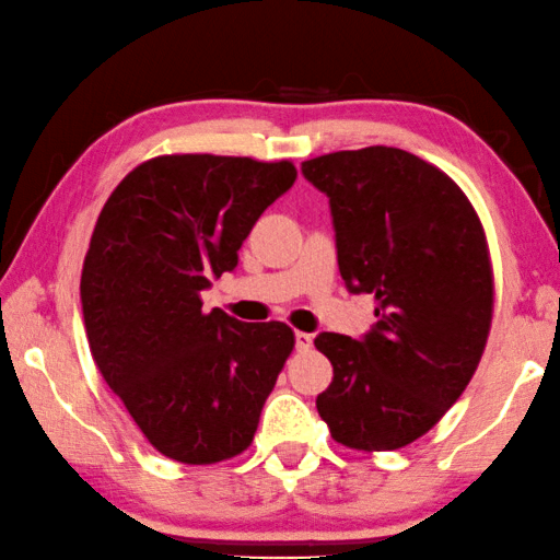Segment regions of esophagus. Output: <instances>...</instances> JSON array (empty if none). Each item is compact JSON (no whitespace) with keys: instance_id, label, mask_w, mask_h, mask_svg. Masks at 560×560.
<instances>
[{"instance_id":"34e87169","label":"esophagus","mask_w":560,"mask_h":560,"mask_svg":"<svg viewBox=\"0 0 560 560\" xmlns=\"http://www.w3.org/2000/svg\"><path fill=\"white\" fill-rule=\"evenodd\" d=\"M295 347L298 352H307L313 347V335L310 332H295Z\"/></svg>"}]
</instances>
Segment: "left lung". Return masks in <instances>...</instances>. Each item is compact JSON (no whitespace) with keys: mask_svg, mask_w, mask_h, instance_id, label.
I'll return each mask as SVG.
<instances>
[{"mask_svg":"<svg viewBox=\"0 0 560 560\" xmlns=\"http://www.w3.org/2000/svg\"><path fill=\"white\" fill-rule=\"evenodd\" d=\"M302 173L329 198L347 290L377 300V325L362 340L315 337L335 372L317 411L335 442L357 452L401 448L462 397L487 347L483 225L444 171L401 149L317 155Z\"/></svg>","mask_w":560,"mask_h":560,"instance_id":"8db88e82","label":"left lung"}]
</instances>
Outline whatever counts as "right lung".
Wrapping results in <instances>:
<instances>
[{
  "instance_id": "add662e5",
  "label": "right lung",
  "mask_w": 560,
  "mask_h": 560,
  "mask_svg": "<svg viewBox=\"0 0 560 560\" xmlns=\"http://www.w3.org/2000/svg\"><path fill=\"white\" fill-rule=\"evenodd\" d=\"M298 178L290 161L173 153L143 161L101 208L81 270L91 357L153 448L233 459L295 347L285 323L203 313L255 220Z\"/></svg>"
}]
</instances>
